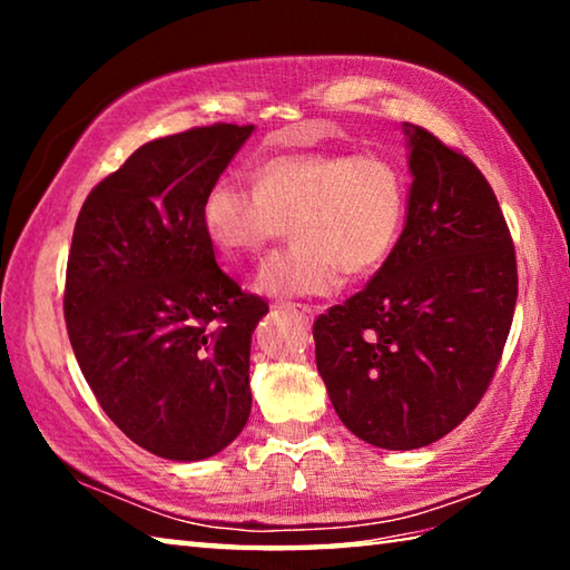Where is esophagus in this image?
<instances>
[{
    "label": "esophagus",
    "mask_w": 570,
    "mask_h": 570,
    "mask_svg": "<svg viewBox=\"0 0 570 570\" xmlns=\"http://www.w3.org/2000/svg\"><path fill=\"white\" fill-rule=\"evenodd\" d=\"M282 308H286L288 314H294L298 322H304V324H312L314 322V316H316V312L312 306H302V304H286V306H282Z\"/></svg>",
    "instance_id": "1"
}]
</instances>
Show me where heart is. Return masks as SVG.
<instances>
[{
  "mask_svg": "<svg viewBox=\"0 0 570 570\" xmlns=\"http://www.w3.org/2000/svg\"><path fill=\"white\" fill-rule=\"evenodd\" d=\"M407 216V183L392 160L350 153L268 158L256 186L224 176L206 190L200 220L228 262L256 256L292 226L294 248L268 256L254 288L268 298L332 296L342 268L364 276L392 256Z\"/></svg>",
  "mask_w": 570,
  "mask_h": 570,
  "instance_id": "obj_1",
  "label": "heart"
}]
</instances>
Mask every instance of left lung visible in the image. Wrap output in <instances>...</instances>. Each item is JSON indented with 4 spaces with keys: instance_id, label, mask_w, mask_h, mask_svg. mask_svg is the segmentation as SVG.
Returning <instances> with one entry per match:
<instances>
[{
    "instance_id": "obj_1",
    "label": "left lung",
    "mask_w": 570,
    "mask_h": 570,
    "mask_svg": "<svg viewBox=\"0 0 570 570\" xmlns=\"http://www.w3.org/2000/svg\"><path fill=\"white\" fill-rule=\"evenodd\" d=\"M402 236L360 294L314 322L316 370L344 428L382 450H417L475 410L513 322L515 250L485 176L404 122Z\"/></svg>"
}]
</instances>
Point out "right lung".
Listing matches in <instances>:
<instances>
[{
  "label": "right lung",
  "mask_w": 570,
  "mask_h": 570,
  "mask_svg": "<svg viewBox=\"0 0 570 570\" xmlns=\"http://www.w3.org/2000/svg\"><path fill=\"white\" fill-rule=\"evenodd\" d=\"M254 125L146 142L77 216L65 322L105 414L166 460L216 455L250 414V334L268 306L216 264L206 190Z\"/></svg>",
  "instance_id": "add662e5"
}]
</instances>
